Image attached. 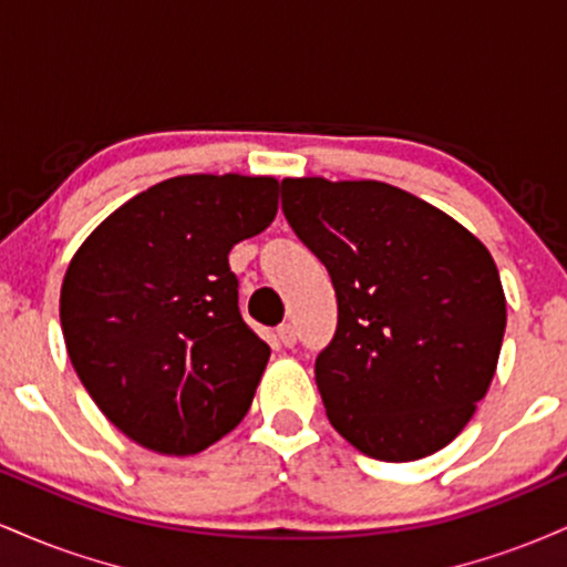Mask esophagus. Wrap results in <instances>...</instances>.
<instances>
[{"label":"esophagus","mask_w":567,"mask_h":567,"mask_svg":"<svg viewBox=\"0 0 567 567\" xmlns=\"http://www.w3.org/2000/svg\"><path fill=\"white\" fill-rule=\"evenodd\" d=\"M277 338H279V343H282L285 349L296 347V328H292V324H279Z\"/></svg>","instance_id":"34e87169"}]
</instances>
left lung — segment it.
<instances>
[{
	"label": "left lung",
	"mask_w": 567,
	"mask_h": 567,
	"mask_svg": "<svg viewBox=\"0 0 567 567\" xmlns=\"http://www.w3.org/2000/svg\"><path fill=\"white\" fill-rule=\"evenodd\" d=\"M282 213L336 288V336L315 362L330 424L370 458L437 453L498 365L506 298L487 247L381 181L285 178Z\"/></svg>",
	"instance_id": "obj_1"
}]
</instances>
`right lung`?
I'll return each mask as SVG.
<instances>
[{
  "label": "right lung",
  "mask_w": 567,
  "mask_h": 567,
  "mask_svg": "<svg viewBox=\"0 0 567 567\" xmlns=\"http://www.w3.org/2000/svg\"><path fill=\"white\" fill-rule=\"evenodd\" d=\"M277 199L266 175H178L125 202L71 258V365L148 451H205L250 410L271 349L239 315L229 250L275 220Z\"/></svg>",
  "instance_id": "right-lung-1"
}]
</instances>
